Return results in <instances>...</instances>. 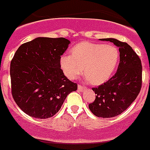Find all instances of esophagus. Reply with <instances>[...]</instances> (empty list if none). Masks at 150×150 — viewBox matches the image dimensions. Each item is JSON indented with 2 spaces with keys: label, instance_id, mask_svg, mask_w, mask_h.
I'll use <instances>...</instances> for the list:
<instances>
[{
  "label": "esophagus",
  "instance_id": "obj_1",
  "mask_svg": "<svg viewBox=\"0 0 150 150\" xmlns=\"http://www.w3.org/2000/svg\"><path fill=\"white\" fill-rule=\"evenodd\" d=\"M86 89V88L85 86H82V85L78 86V90H79L80 92H83V91H84Z\"/></svg>",
  "mask_w": 150,
  "mask_h": 150
}]
</instances>
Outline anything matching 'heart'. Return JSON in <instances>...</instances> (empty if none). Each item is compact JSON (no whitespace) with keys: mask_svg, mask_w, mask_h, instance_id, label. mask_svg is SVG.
I'll use <instances>...</instances> for the list:
<instances>
[{"mask_svg":"<svg viewBox=\"0 0 150 150\" xmlns=\"http://www.w3.org/2000/svg\"><path fill=\"white\" fill-rule=\"evenodd\" d=\"M120 51L113 45L83 42L71 50V55H63L60 64L69 79H75L83 72L90 83L98 85L109 79L117 67Z\"/></svg>","mask_w":150,"mask_h":150,"instance_id":"heart-1","label":"heart"}]
</instances>
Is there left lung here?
<instances>
[{
  "label": "left lung",
  "mask_w": 150,
  "mask_h": 150,
  "mask_svg": "<svg viewBox=\"0 0 150 150\" xmlns=\"http://www.w3.org/2000/svg\"><path fill=\"white\" fill-rule=\"evenodd\" d=\"M119 48L120 64L115 75L98 87L94 101L89 105L93 115L100 118H112L121 114L133 103L142 88V67L139 56L126 42L115 38H102Z\"/></svg>",
  "instance_id": "8db88e82"
}]
</instances>
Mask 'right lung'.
<instances>
[{
    "instance_id": "obj_1",
    "label": "right lung",
    "mask_w": 150,
    "mask_h": 150,
    "mask_svg": "<svg viewBox=\"0 0 150 150\" xmlns=\"http://www.w3.org/2000/svg\"><path fill=\"white\" fill-rule=\"evenodd\" d=\"M70 41L39 37L21 45L10 65L11 94L26 114L38 119L52 117L67 96L77 90L60 68V60Z\"/></svg>"
}]
</instances>
